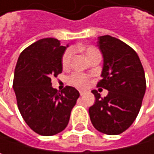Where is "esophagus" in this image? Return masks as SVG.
Instances as JSON below:
<instances>
[{"mask_svg": "<svg viewBox=\"0 0 154 154\" xmlns=\"http://www.w3.org/2000/svg\"><path fill=\"white\" fill-rule=\"evenodd\" d=\"M79 93H80V96H83V95H84V92H83V91H80Z\"/></svg>", "mask_w": 154, "mask_h": 154, "instance_id": "obj_1", "label": "esophagus"}]
</instances>
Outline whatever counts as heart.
Here are the masks:
<instances>
[{
	"label": "heart",
	"instance_id": "b5f03b06",
	"mask_svg": "<svg viewBox=\"0 0 154 154\" xmlns=\"http://www.w3.org/2000/svg\"><path fill=\"white\" fill-rule=\"evenodd\" d=\"M85 53H86L88 58L89 59L92 56L98 53V51H97V49L96 48L89 46V47H87L85 48ZM72 54H73L72 49H66L65 51V53L63 54L62 58H61V64H62L63 67H67L69 66L70 60H71V57H72ZM69 83L74 85V86H76V87L84 88L88 83V78L84 74L75 73V74H73V75H71L69 76Z\"/></svg>",
	"mask_w": 154,
	"mask_h": 154
}]
</instances>
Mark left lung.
Masks as SVG:
<instances>
[{
	"label": "left lung",
	"mask_w": 154,
	"mask_h": 154,
	"mask_svg": "<svg viewBox=\"0 0 154 154\" xmlns=\"http://www.w3.org/2000/svg\"><path fill=\"white\" fill-rule=\"evenodd\" d=\"M97 46L104 61L97 87L108 94L102 98L92 91L96 102L88 110L90 120L97 131L116 135L128 129L139 114L146 89L144 70L137 53L122 40L101 36Z\"/></svg>",
	"instance_id": "8db88e82"
}]
</instances>
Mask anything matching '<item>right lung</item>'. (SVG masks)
<instances>
[{
    "instance_id": "add662e5",
    "label": "right lung",
    "mask_w": 154,
    "mask_h": 154,
    "mask_svg": "<svg viewBox=\"0 0 154 154\" xmlns=\"http://www.w3.org/2000/svg\"><path fill=\"white\" fill-rule=\"evenodd\" d=\"M68 47L54 38L36 41L20 55L14 71L13 89L21 116L35 133L50 136L67 125L79 97L75 88L61 92L52 88L51 78L62 72L61 58Z\"/></svg>"
}]
</instances>
